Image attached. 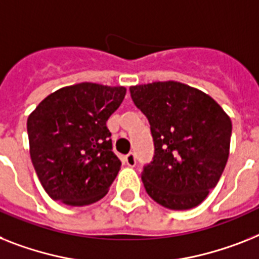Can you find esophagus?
<instances>
[{
    "mask_svg": "<svg viewBox=\"0 0 259 259\" xmlns=\"http://www.w3.org/2000/svg\"><path fill=\"white\" fill-rule=\"evenodd\" d=\"M125 164H127L128 166H135L136 165V157H135V153H128L127 156H125Z\"/></svg>",
    "mask_w": 259,
    "mask_h": 259,
    "instance_id": "1",
    "label": "esophagus"
}]
</instances>
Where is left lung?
I'll return each mask as SVG.
<instances>
[{
  "label": "left lung",
  "mask_w": 259,
  "mask_h": 259,
  "mask_svg": "<svg viewBox=\"0 0 259 259\" xmlns=\"http://www.w3.org/2000/svg\"><path fill=\"white\" fill-rule=\"evenodd\" d=\"M148 117L155 156L142 172L148 196L164 208L187 210L217 185L229 157L232 120L208 94L180 82L130 87Z\"/></svg>",
  "instance_id": "1"
}]
</instances>
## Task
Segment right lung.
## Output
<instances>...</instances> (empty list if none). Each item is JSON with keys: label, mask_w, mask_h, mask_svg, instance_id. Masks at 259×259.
I'll list each match as a JSON object with an SVG mask.
<instances>
[{"label": "right lung", "mask_w": 259, "mask_h": 259, "mask_svg": "<svg viewBox=\"0 0 259 259\" xmlns=\"http://www.w3.org/2000/svg\"><path fill=\"white\" fill-rule=\"evenodd\" d=\"M125 91L78 83L46 96L29 115L31 163L53 200L84 206L106 196L121 165L106 123Z\"/></svg>", "instance_id": "add662e5"}]
</instances>
